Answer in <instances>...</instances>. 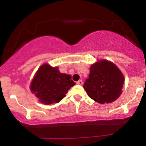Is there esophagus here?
Listing matches in <instances>:
<instances>
[{
  "instance_id": "obj_1",
  "label": "esophagus",
  "mask_w": 146,
  "mask_h": 146,
  "mask_svg": "<svg viewBox=\"0 0 146 146\" xmlns=\"http://www.w3.org/2000/svg\"><path fill=\"white\" fill-rule=\"evenodd\" d=\"M77 84L78 85H82L83 84V81L82 80H79V81L77 82Z\"/></svg>"
}]
</instances>
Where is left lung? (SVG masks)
<instances>
[{"mask_svg":"<svg viewBox=\"0 0 146 146\" xmlns=\"http://www.w3.org/2000/svg\"><path fill=\"white\" fill-rule=\"evenodd\" d=\"M124 76L115 64L100 60L90 66L84 88L89 98L100 104L111 103L122 93Z\"/></svg>","mask_w":146,"mask_h":146,"instance_id":"1","label":"left lung"}]
</instances>
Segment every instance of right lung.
<instances>
[{
	"label": "right lung",
	"mask_w": 146,
	"mask_h": 146,
	"mask_svg": "<svg viewBox=\"0 0 146 146\" xmlns=\"http://www.w3.org/2000/svg\"><path fill=\"white\" fill-rule=\"evenodd\" d=\"M75 84L71 75L60 73L57 66L53 67L46 63L35 73L30 90L40 103L50 105L61 101Z\"/></svg>",
	"instance_id": "obj_1"
}]
</instances>
